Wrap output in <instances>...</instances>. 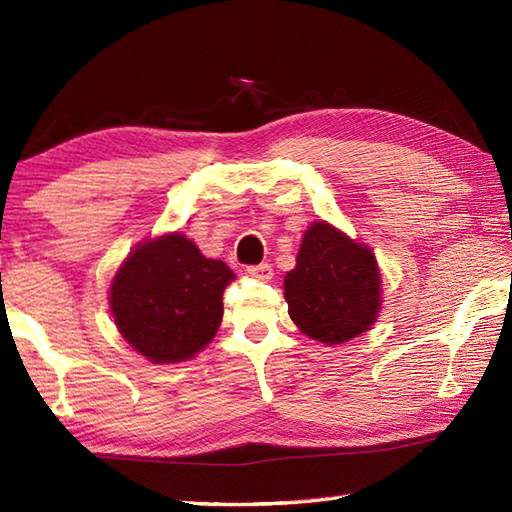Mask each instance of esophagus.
Segmentation results:
<instances>
[{
  "label": "esophagus",
  "instance_id": "1",
  "mask_svg": "<svg viewBox=\"0 0 512 512\" xmlns=\"http://www.w3.org/2000/svg\"><path fill=\"white\" fill-rule=\"evenodd\" d=\"M246 275L257 279V281H270L275 273H273V268H270L268 264H259V266H248L246 268Z\"/></svg>",
  "mask_w": 512,
  "mask_h": 512
}]
</instances>
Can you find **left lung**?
Segmentation results:
<instances>
[{"label": "left lung", "mask_w": 512, "mask_h": 512, "mask_svg": "<svg viewBox=\"0 0 512 512\" xmlns=\"http://www.w3.org/2000/svg\"><path fill=\"white\" fill-rule=\"evenodd\" d=\"M374 250L325 220L303 233L297 266L284 279L288 314L310 339L339 345L372 330L383 306Z\"/></svg>", "instance_id": "left-lung-1"}]
</instances>
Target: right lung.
I'll list each match as a JSON object with an SVG mask.
<instances>
[{
  "instance_id": "1",
  "label": "right lung",
  "mask_w": 512,
  "mask_h": 512,
  "mask_svg": "<svg viewBox=\"0 0 512 512\" xmlns=\"http://www.w3.org/2000/svg\"><path fill=\"white\" fill-rule=\"evenodd\" d=\"M235 273L200 253L187 235L165 233L134 246L110 286L118 332L149 363L189 361L222 323L224 288Z\"/></svg>"
}]
</instances>
